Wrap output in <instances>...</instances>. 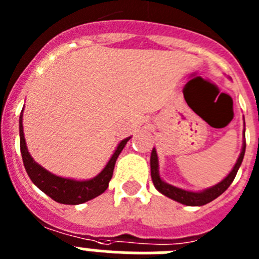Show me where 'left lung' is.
<instances>
[{
    "label": "left lung",
    "instance_id": "1",
    "mask_svg": "<svg viewBox=\"0 0 259 259\" xmlns=\"http://www.w3.org/2000/svg\"><path fill=\"white\" fill-rule=\"evenodd\" d=\"M244 154H245V143H244V146H242L241 154H240L236 164H235V167L232 168V171L228 174L227 178L224 180H222L219 184L211 187V188L206 189V191L203 192H200V193H196V192H189L184 191V189L176 188V187H172V185L162 182V179L159 178V174H158L157 152H155V149H153L152 157H150V171H152L153 184H154L155 188L161 192L162 194H164L167 197L172 198V200L178 201V202L188 205V206H202V205H206V203L211 202L212 200L219 197V196L230 187L231 183L235 179V176H236L237 171H239V167L240 164H241Z\"/></svg>",
    "mask_w": 259,
    "mask_h": 259
}]
</instances>
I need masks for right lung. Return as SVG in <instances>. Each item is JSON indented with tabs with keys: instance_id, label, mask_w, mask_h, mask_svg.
<instances>
[{
	"instance_id": "obj_1",
	"label": "right lung",
	"mask_w": 259,
	"mask_h": 259,
	"mask_svg": "<svg viewBox=\"0 0 259 259\" xmlns=\"http://www.w3.org/2000/svg\"><path fill=\"white\" fill-rule=\"evenodd\" d=\"M19 135L20 153H22L23 163H24V168L28 174L29 179L50 198L59 203H65V205H79V203L87 202V201L92 200V198L104 193L109 187V182L113 176L116 158L119 157L127 141L130 140V137H128V139L120 141L113 157L110 158V161L107 162L106 167L96 178L85 180V182H77V180L65 179V178L53 175L33 161V158L29 155L28 150H27L24 134H23L22 115H20L19 120Z\"/></svg>"
}]
</instances>
